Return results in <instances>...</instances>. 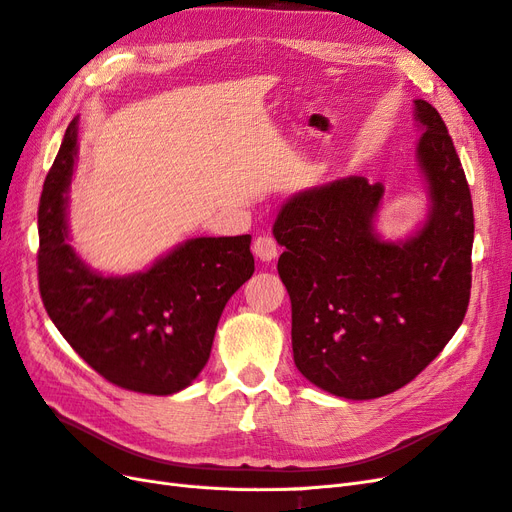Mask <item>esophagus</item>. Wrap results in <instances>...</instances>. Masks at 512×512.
Listing matches in <instances>:
<instances>
[{
    "label": "esophagus",
    "mask_w": 512,
    "mask_h": 512,
    "mask_svg": "<svg viewBox=\"0 0 512 512\" xmlns=\"http://www.w3.org/2000/svg\"><path fill=\"white\" fill-rule=\"evenodd\" d=\"M252 252L256 254V258H260L262 262H271L277 256V243L273 237L269 235H260L256 237V241L252 243Z\"/></svg>",
    "instance_id": "esophagus-1"
}]
</instances>
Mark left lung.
<instances>
[{"mask_svg": "<svg viewBox=\"0 0 512 512\" xmlns=\"http://www.w3.org/2000/svg\"><path fill=\"white\" fill-rule=\"evenodd\" d=\"M427 222L406 241L374 226L384 185L346 177L294 194L273 237L292 303L294 365L318 389L376 399L414 380L466 316L472 288V196L440 113L414 100Z\"/></svg>", "mask_w": 512, "mask_h": 512, "instance_id": "left-lung-1", "label": "left lung"}]
</instances>
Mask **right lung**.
Listing matches in <instances>:
<instances>
[{
  "label": "right lung",
  "instance_id": "1",
  "mask_svg": "<svg viewBox=\"0 0 512 512\" xmlns=\"http://www.w3.org/2000/svg\"><path fill=\"white\" fill-rule=\"evenodd\" d=\"M79 117L61 141L38 207L46 314L81 359L121 389L173 395L203 371L228 299L254 273L250 235L196 237L143 273L102 275L68 243Z\"/></svg>",
  "mask_w": 512,
  "mask_h": 512
}]
</instances>
